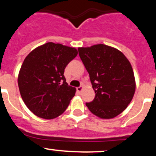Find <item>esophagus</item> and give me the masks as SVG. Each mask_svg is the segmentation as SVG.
<instances>
[{"mask_svg": "<svg viewBox=\"0 0 156 156\" xmlns=\"http://www.w3.org/2000/svg\"><path fill=\"white\" fill-rule=\"evenodd\" d=\"M82 89H83V87H77V88H76L77 92H78V93H79V94L80 92H81Z\"/></svg>", "mask_w": 156, "mask_h": 156, "instance_id": "34e87169", "label": "esophagus"}]
</instances>
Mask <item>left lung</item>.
Returning a JSON list of instances; mask_svg holds the SVG:
<instances>
[{
    "label": "left lung",
    "mask_w": 156,
    "mask_h": 156,
    "mask_svg": "<svg viewBox=\"0 0 156 156\" xmlns=\"http://www.w3.org/2000/svg\"><path fill=\"white\" fill-rule=\"evenodd\" d=\"M78 54L89 74L95 97L86 103L102 119L121 114L133 98L136 89L131 64L122 52L103 44L79 48Z\"/></svg>",
    "instance_id": "1"
}]
</instances>
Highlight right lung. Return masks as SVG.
<instances>
[{
	"mask_svg": "<svg viewBox=\"0 0 156 156\" xmlns=\"http://www.w3.org/2000/svg\"><path fill=\"white\" fill-rule=\"evenodd\" d=\"M78 54L76 48L48 42L25 58L18 76L25 104L37 117L53 119L63 113L76 94L66 82V66Z\"/></svg>",
	"mask_w": 156,
	"mask_h": 156,
	"instance_id": "add662e5",
	"label": "right lung"
}]
</instances>
